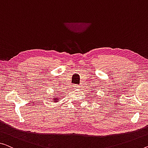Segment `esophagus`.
<instances>
[{"mask_svg": "<svg viewBox=\"0 0 148 148\" xmlns=\"http://www.w3.org/2000/svg\"><path fill=\"white\" fill-rule=\"evenodd\" d=\"M79 88V85H75L74 86V89H77V88Z\"/></svg>", "mask_w": 148, "mask_h": 148, "instance_id": "1", "label": "esophagus"}]
</instances>
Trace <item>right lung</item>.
<instances>
[{
  "mask_svg": "<svg viewBox=\"0 0 148 148\" xmlns=\"http://www.w3.org/2000/svg\"><path fill=\"white\" fill-rule=\"evenodd\" d=\"M58 99H57V98H56V99H55V101H54V102H56L57 101H58Z\"/></svg>",
  "mask_w": 148,
  "mask_h": 148,
  "instance_id": "add662e5",
  "label": "right lung"
}]
</instances>
